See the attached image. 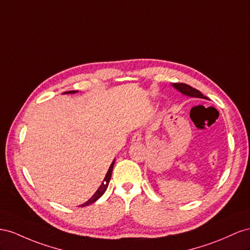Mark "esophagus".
Listing matches in <instances>:
<instances>
[{
	"label": "esophagus",
	"instance_id": "34e87169",
	"mask_svg": "<svg viewBox=\"0 0 250 250\" xmlns=\"http://www.w3.org/2000/svg\"><path fill=\"white\" fill-rule=\"evenodd\" d=\"M142 139V133L140 131L135 132L132 136V142H138Z\"/></svg>",
	"mask_w": 250,
	"mask_h": 250
}]
</instances>
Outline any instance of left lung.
<instances>
[{"mask_svg": "<svg viewBox=\"0 0 250 250\" xmlns=\"http://www.w3.org/2000/svg\"><path fill=\"white\" fill-rule=\"evenodd\" d=\"M173 87L177 89L179 92H181L182 94L189 96V97H195V98H203V99H208L206 96H204L200 91L190 87V85L187 83H173Z\"/></svg>", "mask_w": 250, "mask_h": 250, "instance_id": "8db88e82", "label": "left lung"}]
</instances>
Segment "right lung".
<instances>
[{
    "label": "right lung",
    "instance_id": "add662e5",
    "mask_svg": "<svg viewBox=\"0 0 250 250\" xmlns=\"http://www.w3.org/2000/svg\"><path fill=\"white\" fill-rule=\"evenodd\" d=\"M76 92H77V91H69V92H65V93H63V94H67V93H68V94L76 93ZM114 163H115V160H114V161L111 163V166H110V167H109V170H108V172H106V175H105L104 179V182L101 184V187L98 188V189L96 190L95 194H94L93 196H92L87 202H84V203L82 204L81 206H87V205H90V204H92V203H94L96 200H98V199L101 198V197L104 194V191L106 190V188H108L109 182H110V180H111V176H112V170H113Z\"/></svg>",
    "mask_w": 250,
    "mask_h": 250
}]
</instances>
